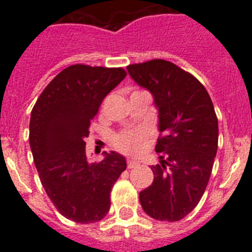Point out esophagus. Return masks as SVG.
Wrapping results in <instances>:
<instances>
[{"instance_id":"34e87169","label":"esophagus","mask_w":252,"mask_h":252,"mask_svg":"<svg viewBox=\"0 0 252 252\" xmlns=\"http://www.w3.org/2000/svg\"><path fill=\"white\" fill-rule=\"evenodd\" d=\"M137 165H139V161H136V160H131V159L127 160V168L128 169L136 168Z\"/></svg>"}]
</instances>
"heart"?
Listing matches in <instances>:
<instances>
[{
	"instance_id": "b5f03b06",
	"label": "heart",
	"mask_w": 252,
	"mask_h": 252,
	"mask_svg": "<svg viewBox=\"0 0 252 252\" xmlns=\"http://www.w3.org/2000/svg\"><path fill=\"white\" fill-rule=\"evenodd\" d=\"M149 137V131L146 128L126 130L117 133L113 137V145L116 149L128 155H137L141 153Z\"/></svg>"
}]
</instances>
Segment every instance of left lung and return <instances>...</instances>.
Listing matches in <instances>:
<instances>
[{"mask_svg": "<svg viewBox=\"0 0 252 252\" xmlns=\"http://www.w3.org/2000/svg\"><path fill=\"white\" fill-rule=\"evenodd\" d=\"M127 72L154 97L159 111L153 184L140 192L146 215L159 221H180L201 201L218 146V121L203 84L168 60L131 64Z\"/></svg>", "mask_w": 252, "mask_h": 252, "instance_id": "8db88e82", "label": "left lung"}]
</instances>
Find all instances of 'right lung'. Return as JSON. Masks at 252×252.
<instances>
[{
	"label": "right lung",
	"mask_w": 252,
	"mask_h": 252,
	"mask_svg": "<svg viewBox=\"0 0 252 252\" xmlns=\"http://www.w3.org/2000/svg\"><path fill=\"white\" fill-rule=\"evenodd\" d=\"M126 77L122 68L75 64L39 95L30 119V148L40 182L60 215L78 223L101 221L113 184L126 169L122 155L104 151L90 164L86 141L102 101Z\"/></svg>",
	"instance_id": "obj_1"
}]
</instances>
